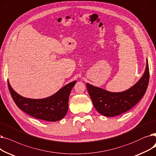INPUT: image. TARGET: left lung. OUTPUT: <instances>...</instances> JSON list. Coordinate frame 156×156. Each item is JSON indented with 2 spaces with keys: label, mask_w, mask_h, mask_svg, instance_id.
Instances as JSON below:
<instances>
[{
  "label": "left lung",
  "mask_w": 156,
  "mask_h": 156,
  "mask_svg": "<svg viewBox=\"0 0 156 156\" xmlns=\"http://www.w3.org/2000/svg\"><path fill=\"white\" fill-rule=\"evenodd\" d=\"M149 81V68L147 59L144 75L128 90L110 92L87 83L86 87L96 110L103 115L114 117L123 114L134 107L145 94Z\"/></svg>",
  "instance_id": "8db88e82"
}]
</instances>
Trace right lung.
Listing matches in <instances>:
<instances>
[{
	"mask_svg": "<svg viewBox=\"0 0 156 156\" xmlns=\"http://www.w3.org/2000/svg\"><path fill=\"white\" fill-rule=\"evenodd\" d=\"M77 81L64 86L55 94L46 98H25L12 88L8 81V87L12 98L19 108L35 118L46 121L61 120L67 113L70 91Z\"/></svg>",
	"mask_w": 156,
	"mask_h": 156,
	"instance_id": "add662e5",
	"label": "right lung"
}]
</instances>
